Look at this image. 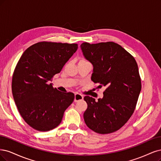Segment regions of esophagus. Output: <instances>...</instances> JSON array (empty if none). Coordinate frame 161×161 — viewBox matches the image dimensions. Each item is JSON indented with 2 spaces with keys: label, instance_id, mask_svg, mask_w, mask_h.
<instances>
[{
  "label": "esophagus",
  "instance_id": "1",
  "mask_svg": "<svg viewBox=\"0 0 161 161\" xmlns=\"http://www.w3.org/2000/svg\"><path fill=\"white\" fill-rule=\"evenodd\" d=\"M83 98H84V96H83L82 95H81L80 94H78V93H75L74 102H79L80 100H82Z\"/></svg>",
  "mask_w": 161,
  "mask_h": 161
}]
</instances>
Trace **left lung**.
I'll return each instance as SVG.
<instances>
[{
	"instance_id": "left-lung-1",
	"label": "left lung",
	"mask_w": 161,
	"mask_h": 161,
	"mask_svg": "<svg viewBox=\"0 0 161 161\" xmlns=\"http://www.w3.org/2000/svg\"><path fill=\"white\" fill-rule=\"evenodd\" d=\"M85 58L93 65L92 80L98 87H106L102 98L96 102L86 96L84 114L87 127L99 134H109L122 128L135 110L141 80L134 57L114 42L83 43Z\"/></svg>"
}]
</instances>
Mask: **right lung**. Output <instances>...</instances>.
<instances>
[{"mask_svg": "<svg viewBox=\"0 0 161 161\" xmlns=\"http://www.w3.org/2000/svg\"><path fill=\"white\" fill-rule=\"evenodd\" d=\"M77 49L76 43L42 41L26 49L15 67L12 92L20 116L38 131H49L61 123L74 102L71 92H61L49 84Z\"/></svg>", "mask_w": 161, "mask_h": 161, "instance_id": "add662e5", "label": "right lung"}]
</instances>
